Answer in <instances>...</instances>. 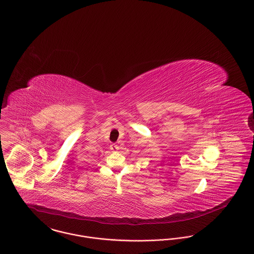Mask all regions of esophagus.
I'll return each instance as SVG.
<instances>
[{"instance_id": "1", "label": "esophagus", "mask_w": 254, "mask_h": 254, "mask_svg": "<svg viewBox=\"0 0 254 254\" xmlns=\"http://www.w3.org/2000/svg\"><path fill=\"white\" fill-rule=\"evenodd\" d=\"M110 149H111L113 152H118V151L120 150V147H119L118 144H116V143H113V144H111Z\"/></svg>"}]
</instances>
